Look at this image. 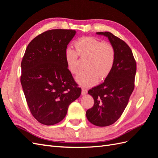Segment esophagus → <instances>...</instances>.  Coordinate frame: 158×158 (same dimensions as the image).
Returning <instances> with one entry per match:
<instances>
[{"instance_id": "1", "label": "esophagus", "mask_w": 158, "mask_h": 158, "mask_svg": "<svg viewBox=\"0 0 158 158\" xmlns=\"http://www.w3.org/2000/svg\"><path fill=\"white\" fill-rule=\"evenodd\" d=\"M87 93V89L86 88H82V91H81V94L82 95H85Z\"/></svg>"}]
</instances>
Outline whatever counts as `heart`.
Returning <instances> with one entry per match:
<instances>
[{
  "instance_id": "1",
  "label": "heart",
  "mask_w": 158,
  "mask_h": 158,
  "mask_svg": "<svg viewBox=\"0 0 158 158\" xmlns=\"http://www.w3.org/2000/svg\"><path fill=\"white\" fill-rule=\"evenodd\" d=\"M75 48L76 50L71 48L66 49L65 60L69 71L76 75L79 71L78 56L87 58L84 64L86 70L76 77L80 85H95L98 77L102 80L110 75L115 62V51L112 45L93 37H84L76 42Z\"/></svg>"
}]
</instances>
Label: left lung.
Masks as SVG:
<instances>
[{
	"label": "left lung",
	"mask_w": 158,
	"mask_h": 158,
	"mask_svg": "<svg viewBox=\"0 0 158 158\" xmlns=\"http://www.w3.org/2000/svg\"><path fill=\"white\" fill-rule=\"evenodd\" d=\"M97 34L108 38L115 51V62L104 82L88 91L94 104L87 110L86 116L94 125L107 127L114 123L127 107L135 87L137 64L125 42L108 31Z\"/></svg>",
	"instance_id": "8db88e82"
}]
</instances>
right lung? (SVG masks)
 <instances>
[{"label": "right lung", "instance_id": "1", "mask_svg": "<svg viewBox=\"0 0 158 158\" xmlns=\"http://www.w3.org/2000/svg\"><path fill=\"white\" fill-rule=\"evenodd\" d=\"M75 34L72 29L43 32L29 44L22 59L20 81L27 104L32 116L44 125L60 122L81 93L65 60Z\"/></svg>", "mask_w": 158, "mask_h": 158}]
</instances>
